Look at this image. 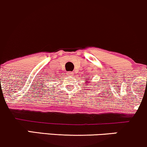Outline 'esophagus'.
<instances>
[{"label": "esophagus", "mask_w": 147, "mask_h": 147, "mask_svg": "<svg viewBox=\"0 0 147 147\" xmlns=\"http://www.w3.org/2000/svg\"><path fill=\"white\" fill-rule=\"evenodd\" d=\"M73 72H66V75H67V76L68 77H72V76H73Z\"/></svg>", "instance_id": "obj_1"}]
</instances>
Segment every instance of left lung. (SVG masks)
<instances>
[{"label":"left lung","instance_id":"8db88e82","mask_svg":"<svg viewBox=\"0 0 147 147\" xmlns=\"http://www.w3.org/2000/svg\"><path fill=\"white\" fill-rule=\"evenodd\" d=\"M86 80H88V79H86ZM89 80H91V79H89ZM87 81V80H86ZM86 84H87V82H86Z\"/></svg>","mask_w":147,"mask_h":147}]
</instances>
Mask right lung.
I'll return each instance as SVG.
<instances>
[{
  "label": "right lung",
  "instance_id": "right-lung-1",
  "mask_svg": "<svg viewBox=\"0 0 147 147\" xmlns=\"http://www.w3.org/2000/svg\"><path fill=\"white\" fill-rule=\"evenodd\" d=\"M53 81H54V80H53Z\"/></svg>",
  "mask_w": 147,
  "mask_h": 147
}]
</instances>
